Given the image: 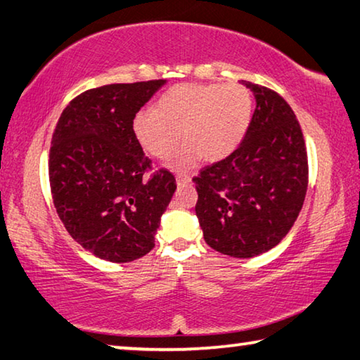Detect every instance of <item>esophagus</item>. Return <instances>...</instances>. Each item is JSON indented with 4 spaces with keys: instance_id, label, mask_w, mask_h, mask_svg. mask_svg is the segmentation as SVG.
I'll use <instances>...</instances> for the list:
<instances>
[{
    "instance_id": "1",
    "label": "esophagus",
    "mask_w": 360,
    "mask_h": 360,
    "mask_svg": "<svg viewBox=\"0 0 360 360\" xmlns=\"http://www.w3.org/2000/svg\"><path fill=\"white\" fill-rule=\"evenodd\" d=\"M191 181L192 179L188 178V176H176V184H178V186H186Z\"/></svg>"
}]
</instances>
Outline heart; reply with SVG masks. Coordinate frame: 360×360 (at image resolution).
Instances as JSON below:
<instances>
[{"mask_svg":"<svg viewBox=\"0 0 360 360\" xmlns=\"http://www.w3.org/2000/svg\"><path fill=\"white\" fill-rule=\"evenodd\" d=\"M254 100L246 85L179 84L157 101L155 109L133 119L139 146L157 158H167L182 136L187 143L173 157L176 169H187L203 158L210 162L230 155L245 138L252 119Z\"/></svg>","mask_w":360,"mask_h":360,"instance_id":"1","label":"heart"}]
</instances>
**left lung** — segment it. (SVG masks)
Instances as JSON below:
<instances>
[{
  "instance_id": "obj_1",
  "label": "left lung",
  "mask_w": 360,
  "mask_h": 360,
  "mask_svg": "<svg viewBox=\"0 0 360 360\" xmlns=\"http://www.w3.org/2000/svg\"><path fill=\"white\" fill-rule=\"evenodd\" d=\"M255 111L241 144L192 179L205 241L217 252L249 259L289 233L308 188V155L300 124L281 95L243 82Z\"/></svg>"
}]
</instances>
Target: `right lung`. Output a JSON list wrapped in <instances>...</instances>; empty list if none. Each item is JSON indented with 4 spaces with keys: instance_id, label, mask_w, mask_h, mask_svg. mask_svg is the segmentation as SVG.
Listing matches in <instances>:
<instances>
[{
    "instance_id": "obj_1",
    "label": "right lung",
    "mask_w": 360,
    "mask_h": 360,
    "mask_svg": "<svg viewBox=\"0 0 360 360\" xmlns=\"http://www.w3.org/2000/svg\"><path fill=\"white\" fill-rule=\"evenodd\" d=\"M167 81L109 84L85 90L63 109L49 152L57 214L71 238L115 264L155 245L174 176L152 169L133 135V119Z\"/></svg>"
}]
</instances>
